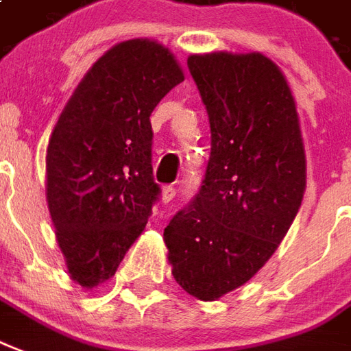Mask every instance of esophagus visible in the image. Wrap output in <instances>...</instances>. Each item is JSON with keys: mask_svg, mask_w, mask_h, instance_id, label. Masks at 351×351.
Instances as JSON below:
<instances>
[{"mask_svg": "<svg viewBox=\"0 0 351 351\" xmlns=\"http://www.w3.org/2000/svg\"><path fill=\"white\" fill-rule=\"evenodd\" d=\"M173 196H176V189H173V186H162V191H160V199H162V204L172 202Z\"/></svg>", "mask_w": 351, "mask_h": 351, "instance_id": "34e87169", "label": "esophagus"}]
</instances>
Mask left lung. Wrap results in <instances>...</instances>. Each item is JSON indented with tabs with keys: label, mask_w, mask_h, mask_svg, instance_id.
<instances>
[{
	"label": "left lung",
	"mask_w": 351,
	"mask_h": 351,
	"mask_svg": "<svg viewBox=\"0 0 351 351\" xmlns=\"http://www.w3.org/2000/svg\"><path fill=\"white\" fill-rule=\"evenodd\" d=\"M210 123L202 189L165 229L179 287L213 302L254 278L302 205L307 159L296 101L263 53L191 55Z\"/></svg>",
	"instance_id": "8db88e82"
}]
</instances>
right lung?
<instances>
[{
  "instance_id": "obj_1",
  "label": "right lung",
  "mask_w": 351,
  "mask_h": 351,
  "mask_svg": "<svg viewBox=\"0 0 351 351\" xmlns=\"http://www.w3.org/2000/svg\"><path fill=\"white\" fill-rule=\"evenodd\" d=\"M185 79L173 53L149 38L116 44L64 105L46 152V199L70 278L97 289L146 228L159 185L149 116Z\"/></svg>"
}]
</instances>
